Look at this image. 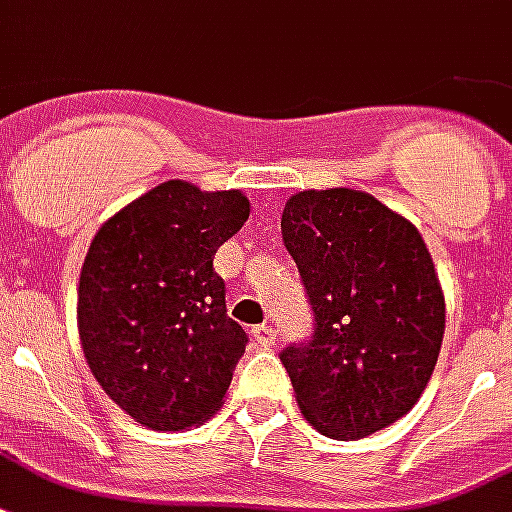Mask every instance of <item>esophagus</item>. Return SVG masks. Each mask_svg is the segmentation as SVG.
Masks as SVG:
<instances>
[{
  "instance_id": "1",
  "label": "esophagus",
  "mask_w": 512,
  "mask_h": 512,
  "mask_svg": "<svg viewBox=\"0 0 512 512\" xmlns=\"http://www.w3.org/2000/svg\"><path fill=\"white\" fill-rule=\"evenodd\" d=\"M252 336H255L257 347H263V350H268V347L274 344L276 331H274V328H271V325H257V328H252Z\"/></svg>"
}]
</instances>
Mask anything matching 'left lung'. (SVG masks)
I'll return each instance as SVG.
<instances>
[{"instance_id":"8db88e82","label":"left lung","mask_w":512,"mask_h":512,"mask_svg":"<svg viewBox=\"0 0 512 512\" xmlns=\"http://www.w3.org/2000/svg\"><path fill=\"white\" fill-rule=\"evenodd\" d=\"M282 238L314 309L312 342L282 352L309 426L361 439L415 407L437 366L445 295L418 227L358 189H304Z\"/></svg>"}]
</instances>
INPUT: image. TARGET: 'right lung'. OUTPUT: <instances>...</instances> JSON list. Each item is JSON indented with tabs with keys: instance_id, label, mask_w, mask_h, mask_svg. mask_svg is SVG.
Returning a JSON list of instances; mask_svg holds the SVG:
<instances>
[{
	"instance_id": "1",
	"label": "right lung",
	"mask_w": 512,
	"mask_h": 512,
	"mask_svg": "<svg viewBox=\"0 0 512 512\" xmlns=\"http://www.w3.org/2000/svg\"><path fill=\"white\" fill-rule=\"evenodd\" d=\"M246 219L244 192L170 179L94 233L78 282L83 358L146 429L198 426L225 401L246 333L227 317L214 255Z\"/></svg>"
}]
</instances>
